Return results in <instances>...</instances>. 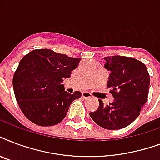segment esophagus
I'll use <instances>...</instances> for the list:
<instances>
[{"mask_svg": "<svg viewBox=\"0 0 160 160\" xmlns=\"http://www.w3.org/2000/svg\"><path fill=\"white\" fill-rule=\"evenodd\" d=\"M82 97L84 99H88V98H91L92 96H91V94L89 93V92H87V91H84V92H82Z\"/></svg>", "mask_w": 160, "mask_h": 160, "instance_id": "1", "label": "esophagus"}]
</instances>
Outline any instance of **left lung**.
Returning a JSON list of instances; mask_svg holds the SVG:
<instances>
[{"mask_svg":"<svg viewBox=\"0 0 160 160\" xmlns=\"http://www.w3.org/2000/svg\"><path fill=\"white\" fill-rule=\"evenodd\" d=\"M105 68L111 71L107 88L114 101L104 105L99 99V108L90 113L97 125L109 130L123 128L139 116L148 96L150 77L145 64L126 56L103 58Z\"/></svg>","mask_w":160,"mask_h":160,"instance_id":"left-lung-1","label":"left lung"}]
</instances>
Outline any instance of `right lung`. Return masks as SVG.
<instances>
[{"mask_svg": "<svg viewBox=\"0 0 160 160\" xmlns=\"http://www.w3.org/2000/svg\"><path fill=\"white\" fill-rule=\"evenodd\" d=\"M80 59L48 48L32 50L22 58L12 84L19 107L28 120L42 127L64 120L81 93H68L62 82L70 77Z\"/></svg>", "mask_w": 160, "mask_h": 160, "instance_id": "add662e5", "label": "right lung"}]
</instances>
